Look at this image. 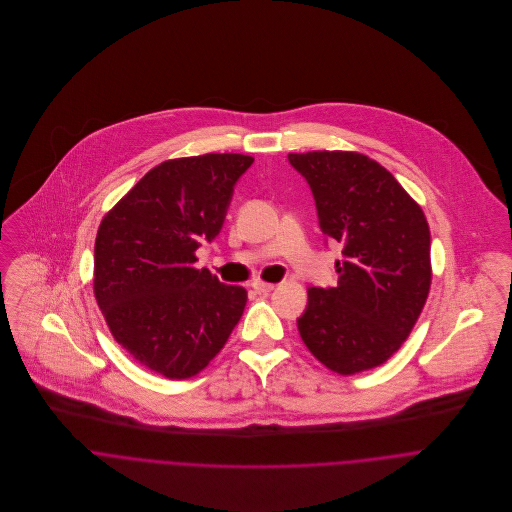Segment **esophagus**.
Returning a JSON list of instances; mask_svg holds the SVG:
<instances>
[{
  "mask_svg": "<svg viewBox=\"0 0 512 512\" xmlns=\"http://www.w3.org/2000/svg\"><path fill=\"white\" fill-rule=\"evenodd\" d=\"M252 288L258 293H270L274 290V284H266V282H254Z\"/></svg>",
  "mask_w": 512,
  "mask_h": 512,
  "instance_id": "1",
  "label": "esophagus"
}]
</instances>
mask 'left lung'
<instances>
[{
  "instance_id": "1",
  "label": "left lung",
  "mask_w": 512,
  "mask_h": 512,
  "mask_svg": "<svg viewBox=\"0 0 512 512\" xmlns=\"http://www.w3.org/2000/svg\"><path fill=\"white\" fill-rule=\"evenodd\" d=\"M288 159L313 193L321 232L343 244L339 282L307 290L299 335L339 374L382 365L428 299V220L394 175L363 153L309 151Z\"/></svg>"
}]
</instances>
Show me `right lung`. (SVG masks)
<instances>
[{
  "mask_svg": "<svg viewBox=\"0 0 512 512\" xmlns=\"http://www.w3.org/2000/svg\"><path fill=\"white\" fill-rule=\"evenodd\" d=\"M252 163L240 153L163 161L100 222L98 307L114 339L167 378L203 370L242 317L246 290L193 264L195 250L219 236L234 185Z\"/></svg>",
  "mask_w": 512,
  "mask_h": 512,
  "instance_id": "add662e5",
  "label": "right lung"
}]
</instances>
